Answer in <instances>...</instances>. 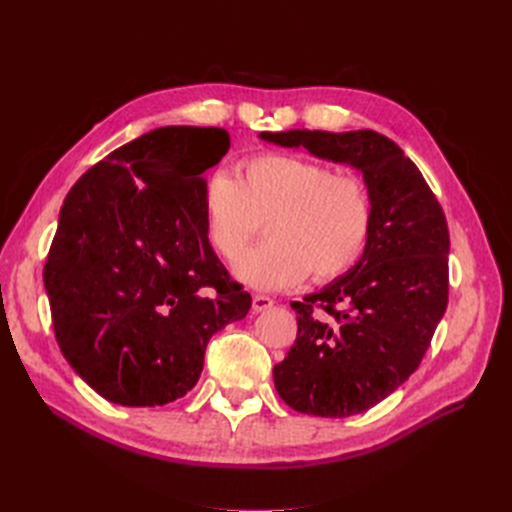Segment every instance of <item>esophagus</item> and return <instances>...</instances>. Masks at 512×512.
<instances>
[{
	"label": "esophagus",
	"mask_w": 512,
	"mask_h": 512,
	"mask_svg": "<svg viewBox=\"0 0 512 512\" xmlns=\"http://www.w3.org/2000/svg\"><path fill=\"white\" fill-rule=\"evenodd\" d=\"M271 305H273V299L269 297V294H254V299H252L254 312H265V309H269Z\"/></svg>",
	"instance_id": "34e87169"
}]
</instances>
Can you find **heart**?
Wrapping results in <instances>:
<instances>
[{"instance_id":"b5f03b06","label":"heart","mask_w":512,"mask_h":512,"mask_svg":"<svg viewBox=\"0 0 512 512\" xmlns=\"http://www.w3.org/2000/svg\"><path fill=\"white\" fill-rule=\"evenodd\" d=\"M205 235L224 260L235 262L260 224L267 243L235 267L256 288H286L312 273L331 282L348 273L369 243L374 207L367 185L352 173L292 153H256L241 162L239 179L215 170L200 192Z\"/></svg>"}]
</instances>
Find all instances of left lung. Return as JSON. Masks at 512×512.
<instances>
[{
  "label": "left lung",
  "instance_id": "obj_1",
  "mask_svg": "<svg viewBox=\"0 0 512 512\" xmlns=\"http://www.w3.org/2000/svg\"><path fill=\"white\" fill-rule=\"evenodd\" d=\"M363 173L374 207L361 260L292 301L297 339L273 367L275 389L303 414L342 418L389 397L421 365L448 303V226L436 194L391 138L374 130L262 132Z\"/></svg>",
  "mask_w": 512,
  "mask_h": 512
}]
</instances>
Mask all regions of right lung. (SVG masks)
Listing matches in <instances>:
<instances>
[{
	"label": "right lung",
	"mask_w": 512,
	"mask_h": 512,
	"mask_svg": "<svg viewBox=\"0 0 512 512\" xmlns=\"http://www.w3.org/2000/svg\"><path fill=\"white\" fill-rule=\"evenodd\" d=\"M222 128L166 126L108 153L72 185L44 265L61 354L121 406H164L198 382L213 333L252 297L207 241L205 170Z\"/></svg>",
	"instance_id": "add662e5"
}]
</instances>
